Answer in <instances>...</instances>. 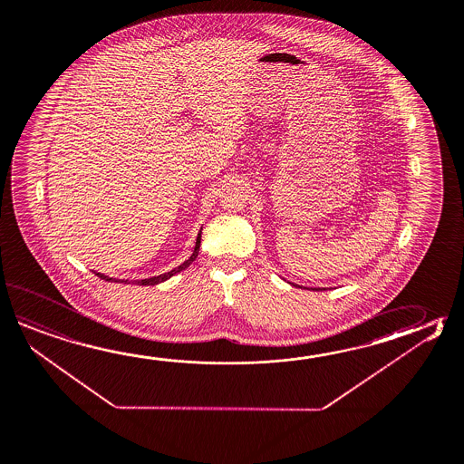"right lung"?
Wrapping results in <instances>:
<instances>
[{
  "mask_svg": "<svg viewBox=\"0 0 464 464\" xmlns=\"http://www.w3.org/2000/svg\"><path fill=\"white\" fill-rule=\"evenodd\" d=\"M199 243H201V229H199L198 237H197V245H195V251H193V255L189 256L188 259L183 263V265L179 266V267H175V269H171L170 273H165V275L160 276H153V277H149V279H142V281H133L135 284H139V285H155V284L163 283V281H167V279H170L171 276L179 275L180 271H183L185 267H188L195 259H197V256H198L199 251ZM95 276H99L101 279H104L107 283H132V281H123V279H114V277H109V276L101 275V273H95Z\"/></svg>",
  "mask_w": 464,
  "mask_h": 464,
  "instance_id": "right-lung-1",
  "label": "right lung"
}]
</instances>
